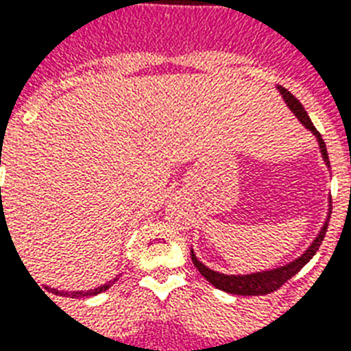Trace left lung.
Here are the masks:
<instances>
[{
	"label": "left lung",
	"instance_id": "8db88e82",
	"mask_svg": "<svg viewBox=\"0 0 351 351\" xmlns=\"http://www.w3.org/2000/svg\"><path fill=\"white\" fill-rule=\"evenodd\" d=\"M280 93L285 99V103L291 110L294 112V116L300 119V123L306 128H309L315 136H317L318 145H320V152H322V158H324L326 165H330V158H328V151H326V143L322 140V136L318 134V130L315 128V125L311 123L309 116H307L306 108L302 106V103L298 99L294 97L293 93L289 92L287 88L278 86ZM331 217V197H330V213H328V219H326L324 226L320 230V234L315 237V241L311 243V247L307 248L306 252L302 254L300 258H296L291 263L283 265V267H278V269H272V271H261V272H252V274H243V276H234V274H221V272H215L208 269L204 263H200L197 256L191 250V259H193V265L197 267V271L202 274V276L208 280V282L213 285V287L221 289L224 293L230 294H241V296H258V294H269L274 293L278 289L282 287L283 283L291 280L294 274H298V272L304 269V265L309 263V259L317 254L318 247L322 245V241H324V235L328 232V223H330Z\"/></svg>",
	"mask_w": 351,
	"mask_h": 351
}]
</instances>
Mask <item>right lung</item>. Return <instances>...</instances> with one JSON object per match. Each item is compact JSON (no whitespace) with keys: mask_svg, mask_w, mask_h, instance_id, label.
<instances>
[{"mask_svg":"<svg viewBox=\"0 0 351 351\" xmlns=\"http://www.w3.org/2000/svg\"><path fill=\"white\" fill-rule=\"evenodd\" d=\"M0 164H1V158H0ZM1 221H3V213H1ZM114 282H117V276L112 280V282L104 283V285H101V287L97 289H90V291H75V293H64V291H57V289H51V291H55V294H62V296H71V298H84V296H95V294L103 293V291H106V289H110L112 285H114Z\"/></svg>","mask_w":351,"mask_h":351,"instance_id":"right-lung-1","label":"right lung"}]
</instances>
